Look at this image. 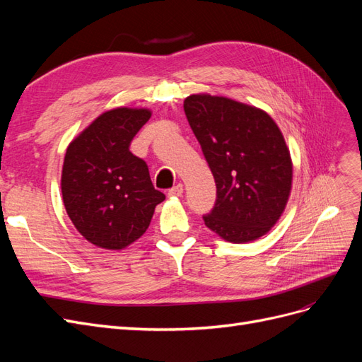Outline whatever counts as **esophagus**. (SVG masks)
Returning <instances> with one entry per match:
<instances>
[{
    "label": "esophagus",
    "mask_w": 362,
    "mask_h": 362,
    "mask_svg": "<svg viewBox=\"0 0 362 362\" xmlns=\"http://www.w3.org/2000/svg\"><path fill=\"white\" fill-rule=\"evenodd\" d=\"M182 192H184L182 184H177V185H173V187L168 192V194H169V196H181Z\"/></svg>",
    "instance_id": "1"
}]
</instances>
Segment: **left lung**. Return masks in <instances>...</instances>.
<instances>
[{
    "label": "left lung",
    "mask_w": 362,
    "mask_h": 362,
    "mask_svg": "<svg viewBox=\"0 0 362 362\" xmlns=\"http://www.w3.org/2000/svg\"><path fill=\"white\" fill-rule=\"evenodd\" d=\"M193 134L216 181L205 225L233 243L264 235L287 205L293 164L278 125L266 112L223 96L184 101Z\"/></svg>",
    "instance_id": "1"
}]
</instances>
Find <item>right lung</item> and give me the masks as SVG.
Listing matches in <instances>:
<instances>
[{
  "instance_id": "right-lung-1",
  "label": "right lung",
  "mask_w": 362,
  "mask_h": 362,
  "mask_svg": "<svg viewBox=\"0 0 362 362\" xmlns=\"http://www.w3.org/2000/svg\"><path fill=\"white\" fill-rule=\"evenodd\" d=\"M151 117L146 108L105 112L71 141L62 172L66 213L92 245L119 250L148 229L164 201L152 185L148 164L129 151Z\"/></svg>"
}]
</instances>
